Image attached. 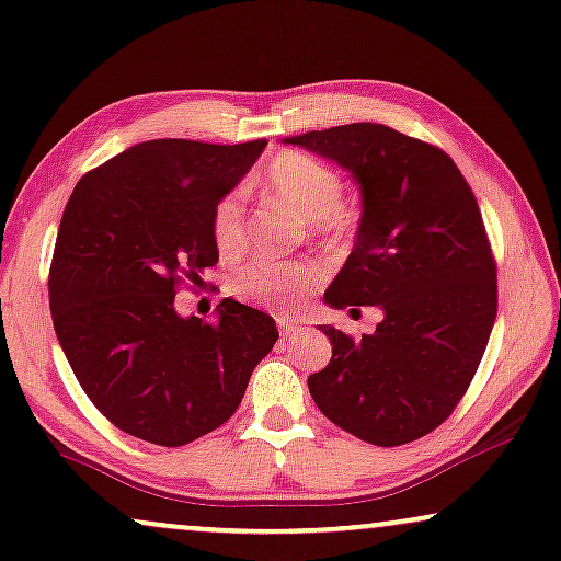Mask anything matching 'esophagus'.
<instances>
[{"instance_id": "obj_1", "label": "esophagus", "mask_w": 561, "mask_h": 561, "mask_svg": "<svg viewBox=\"0 0 561 561\" xmlns=\"http://www.w3.org/2000/svg\"><path fill=\"white\" fill-rule=\"evenodd\" d=\"M300 329V323H293V321H279V332H282V336H289V334H295Z\"/></svg>"}]
</instances>
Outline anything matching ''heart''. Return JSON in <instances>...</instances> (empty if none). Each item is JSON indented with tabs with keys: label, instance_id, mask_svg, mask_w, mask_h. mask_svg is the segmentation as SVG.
Here are the masks:
<instances>
[{
	"label": "heart",
	"instance_id": "1",
	"mask_svg": "<svg viewBox=\"0 0 561 561\" xmlns=\"http://www.w3.org/2000/svg\"><path fill=\"white\" fill-rule=\"evenodd\" d=\"M261 187L276 204L308 221L319 240H340L353 232L355 214L347 204L345 178L332 164L298 148L279 151L261 174ZM211 238L221 259H238L245 248V195L229 191L216 201ZM327 268L319 261H255L232 276V295L276 316H295L308 293L321 285Z\"/></svg>",
	"mask_w": 561,
	"mask_h": 561
}]
</instances>
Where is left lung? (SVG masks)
<instances>
[{
    "mask_svg": "<svg viewBox=\"0 0 561 561\" xmlns=\"http://www.w3.org/2000/svg\"><path fill=\"white\" fill-rule=\"evenodd\" d=\"M363 187L357 242L323 300L381 306L374 334L321 327L332 360L308 376L334 426L400 447L442 426L473 381L496 319V259L465 174L442 148L355 123L289 138Z\"/></svg>",
    "mask_w": 561,
    "mask_h": 561,
    "instance_id": "1",
    "label": "left lung"
}]
</instances>
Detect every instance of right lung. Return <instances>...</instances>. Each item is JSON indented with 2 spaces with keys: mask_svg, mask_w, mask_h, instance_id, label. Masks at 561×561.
I'll use <instances>...</instances> for the list:
<instances>
[{
  "mask_svg": "<svg viewBox=\"0 0 561 561\" xmlns=\"http://www.w3.org/2000/svg\"><path fill=\"white\" fill-rule=\"evenodd\" d=\"M266 140L138 144L78 180L49 266L54 332L88 400L159 447L211 434L240 408L279 340L268 313L221 300L219 319H180L174 295L216 266V201Z\"/></svg>",
  "mask_w": 561,
  "mask_h": 561,
  "instance_id": "right-lung-1",
  "label": "right lung"
}]
</instances>
